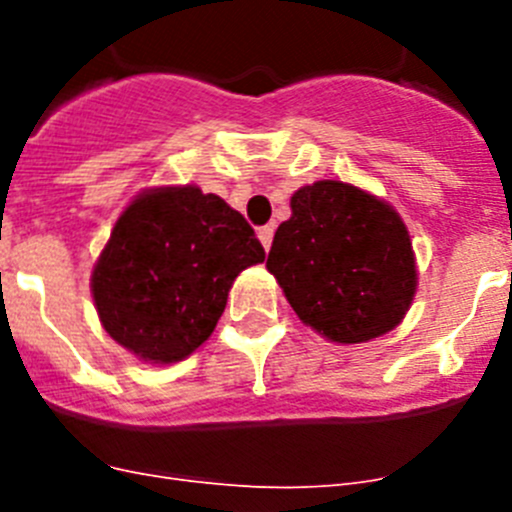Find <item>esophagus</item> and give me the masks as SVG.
Wrapping results in <instances>:
<instances>
[{
	"mask_svg": "<svg viewBox=\"0 0 512 512\" xmlns=\"http://www.w3.org/2000/svg\"><path fill=\"white\" fill-rule=\"evenodd\" d=\"M259 241H261V246L269 251L271 241H274V225H264V228H259Z\"/></svg>",
	"mask_w": 512,
	"mask_h": 512,
	"instance_id": "esophagus-1",
	"label": "esophagus"
}]
</instances>
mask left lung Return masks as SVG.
<instances>
[{"instance_id": "8db88e82", "label": "left lung", "mask_w": 512, "mask_h": 512, "mask_svg": "<svg viewBox=\"0 0 512 512\" xmlns=\"http://www.w3.org/2000/svg\"><path fill=\"white\" fill-rule=\"evenodd\" d=\"M266 269L297 318L336 343L395 328L415 295L410 233L390 205L351 184L315 182L292 194Z\"/></svg>"}]
</instances>
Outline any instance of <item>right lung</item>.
I'll use <instances>...</instances> for the list:
<instances>
[{"mask_svg": "<svg viewBox=\"0 0 512 512\" xmlns=\"http://www.w3.org/2000/svg\"><path fill=\"white\" fill-rule=\"evenodd\" d=\"M266 259L246 217L200 187L140 194L92 274L104 330L153 364L182 361L210 338L233 279Z\"/></svg>", "mask_w": 512, "mask_h": 512, "instance_id": "obj_1", "label": "right lung"}]
</instances>
